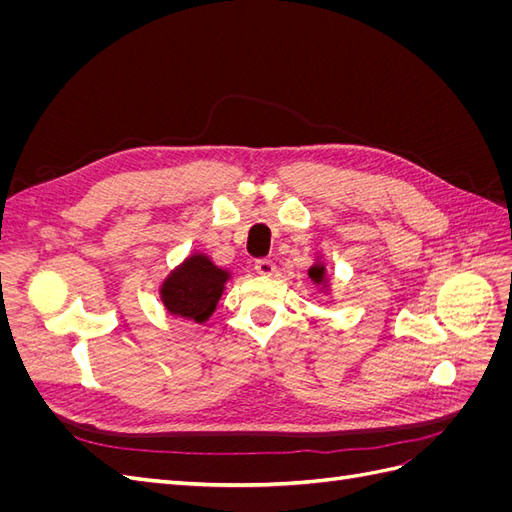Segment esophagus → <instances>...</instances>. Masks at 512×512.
Wrapping results in <instances>:
<instances>
[{"label":"esophagus","instance_id":"34e87169","mask_svg":"<svg viewBox=\"0 0 512 512\" xmlns=\"http://www.w3.org/2000/svg\"><path fill=\"white\" fill-rule=\"evenodd\" d=\"M254 269H256V273H258V275L271 277V275L275 273V262H271V260H267V258H260V260H256Z\"/></svg>","mask_w":512,"mask_h":512}]
</instances>
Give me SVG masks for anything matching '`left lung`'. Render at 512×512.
I'll return each instance as SVG.
<instances>
[{
  "instance_id": "1",
  "label": "left lung",
  "mask_w": 512,
  "mask_h": 512,
  "mask_svg": "<svg viewBox=\"0 0 512 512\" xmlns=\"http://www.w3.org/2000/svg\"><path fill=\"white\" fill-rule=\"evenodd\" d=\"M309 277H312L314 284L327 286V269H324L322 262H316V265H314L312 269H309Z\"/></svg>"
}]
</instances>
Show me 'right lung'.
I'll use <instances>...</instances> for the list:
<instances>
[{
  "label": "right lung",
  "instance_id": "obj_1",
  "mask_svg": "<svg viewBox=\"0 0 512 512\" xmlns=\"http://www.w3.org/2000/svg\"><path fill=\"white\" fill-rule=\"evenodd\" d=\"M228 280L230 273L215 267L209 256L192 254L162 282L160 299L168 314L203 324L218 307Z\"/></svg>",
  "mask_w": 512,
  "mask_h": 512
}]
</instances>
